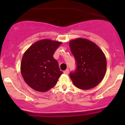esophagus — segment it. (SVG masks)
Segmentation results:
<instances>
[{"label": "esophagus", "instance_id": "1", "mask_svg": "<svg viewBox=\"0 0 125 125\" xmlns=\"http://www.w3.org/2000/svg\"><path fill=\"white\" fill-rule=\"evenodd\" d=\"M64 73L65 74H69V69H66V70H65L64 71Z\"/></svg>", "mask_w": 125, "mask_h": 125}]
</instances>
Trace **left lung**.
I'll list each match as a JSON object with an SVG mask.
<instances>
[{"mask_svg":"<svg viewBox=\"0 0 125 125\" xmlns=\"http://www.w3.org/2000/svg\"><path fill=\"white\" fill-rule=\"evenodd\" d=\"M69 47L76 60V69L69 74L75 86L81 89L96 86L106 70L104 53L96 44L85 39L71 41Z\"/></svg>","mask_w":125,"mask_h":125,"instance_id":"1","label":"left lung"}]
</instances>
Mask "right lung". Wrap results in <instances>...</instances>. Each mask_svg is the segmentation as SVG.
Wrapping results in <instances>:
<instances>
[{
	"label": "right lung",
	"mask_w": 125,
	"mask_h": 125,
	"mask_svg": "<svg viewBox=\"0 0 125 125\" xmlns=\"http://www.w3.org/2000/svg\"><path fill=\"white\" fill-rule=\"evenodd\" d=\"M61 42L43 39L33 44L23 55L21 74L25 83L34 90L45 92L54 86L63 73L53 55Z\"/></svg>",
	"instance_id": "add662e5"
}]
</instances>
